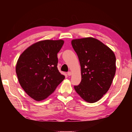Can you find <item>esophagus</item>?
<instances>
[{"label": "esophagus", "mask_w": 132, "mask_h": 132, "mask_svg": "<svg viewBox=\"0 0 132 132\" xmlns=\"http://www.w3.org/2000/svg\"><path fill=\"white\" fill-rule=\"evenodd\" d=\"M68 75L69 76H70L71 75V71H68Z\"/></svg>", "instance_id": "34e87169"}]
</instances>
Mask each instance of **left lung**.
I'll use <instances>...</instances> for the list:
<instances>
[{
    "label": "left lung",
    "instance_id": "obj_1",
    "mask_svg": "<svg viewBox=\"0 0 132 132\" xmlns=\"http://www.w3.org/2000/svg\"><path fill=\"white\" fill-rule=\"evenodd\" d=\"M71 45L81 66V81L75 90L85 101L97 102L108 91L115 75L114 53L92 37L73 39Z\"/></svg>",
    "mask_w": 132,
    "mask_h": 132
}]
</instances>
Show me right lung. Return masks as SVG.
Returning a JSON list of instances; mask_svg holds the SVG:
<instances>
[{
  "mask_svg": "<svg viewBox=\"0 0 132 132\" xmlns=\"http://www.w3.org/2000/svg\"><path fill=\"white\" fill-rule=\"evenodd\" d=\"M63 44L62 39L40 41L19 56L15 67L19 83L35 101L48 98L65 78L57 68V54Z\"/></svg>",
  "mask_w": 132,
  "mask_h": 132,
  "instance_id": "right-lung-1",
  "label": "right lung"
}]
</instances>
